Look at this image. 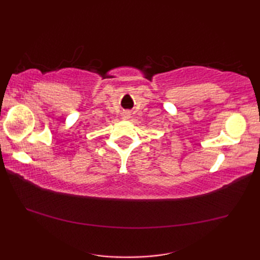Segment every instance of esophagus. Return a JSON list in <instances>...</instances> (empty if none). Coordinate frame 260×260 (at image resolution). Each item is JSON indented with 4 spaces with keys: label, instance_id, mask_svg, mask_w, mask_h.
<instances>
[{
    "label": "esophagus",
    "instance_id": "obj_1",
    "mask_svg": "<svg viewBox=\"0 0 260 260\" xmlns=\"http://www.w3.org/2000/svg\"><path fill=\"white\" fill-rule=\"evenodd\" d=\"M124 118H125V119H128V118H129V113H125V114H124Z\"/></svg>",
    "mask_w": 260,
    "mask_h": 260
}]
</instances>
